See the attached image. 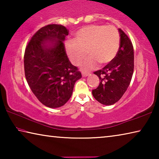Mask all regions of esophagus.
<instances>
[{"label": "esophagus", "mask_w": 159, "mask_h": 159, "mask_svg": "<svg viewBox=\"0 0 159 159\" xmlns=\"http://www.w3.org/2000/svg\"><path fill=\"white\" fill-rule=\"evenodd\" d=\"M88 75H89V73H88V72L82 71V76H83V77H86V76H88Z\"/></svg>", "instance_id": "esophagus-1"}]
</instances>
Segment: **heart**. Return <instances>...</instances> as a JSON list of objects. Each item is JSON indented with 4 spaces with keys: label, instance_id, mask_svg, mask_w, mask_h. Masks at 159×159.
I'll return each instance as SVG.
<instances>
[{
    "label": "heart",
    "instance_id": "b5f03b06",
    "mask_svg": "<svg viewBox=\"0 0 159 159\" xmlns=\"http://www.w3.org/2000/svg\"><path fill=\"white\" fill-rule=\"evenodd\" d=\"M119 46V33L114 26H84L75 34V41L65 43L67 55L74 65L80 64L87 52L90 54L83 64L85 69L94 68L98 61L101 64L109 62L116 55Z\"/></svg>",
    "mask_w": 159,
    "mask_h": 159
}]
</instances>
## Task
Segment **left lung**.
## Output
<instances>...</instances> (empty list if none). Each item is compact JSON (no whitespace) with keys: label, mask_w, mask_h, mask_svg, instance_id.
Listing matches in <instances>:
<instances>
[{"label":"left lung","mask_w":159,"mask_h":159,"mask_svg":"<svg viewBox=\"0 0 159 159\" xmlns=\"http://www.w3.org/2000/svg\"><path fill=\"white\" fill-rule=\"evenodd\" d=\"M120 46L115 57L100 70L94 72L99 77V84L92 91L96 100L104 105H111L122 98L130 85L134 70L133 43L122 29Z\"/></svg>","instance_id":"left-lung-1"}]
</instances>
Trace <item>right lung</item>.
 <instances>
[{
  "mask_svg": "<svg viewBox=\"0 0 159 159\" xmlns=\"http://www.w3.org/2000/svg\"><path fill=\"white\" fill-rule=\"evenodd\" d=\"M68 34L65 26L48 25L34 34L25 49L26 81L37 99L50 108L66 104L82 77L67 57L64 41Z\"/></svg>",
  "mask_w": 159,
  "mask_h": 159,
  "instance_id": "obj_1",
  "label": "right lung"
}]
</instances>
